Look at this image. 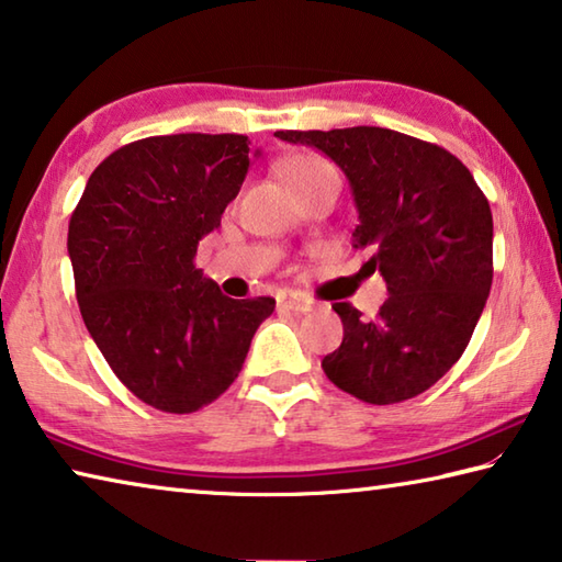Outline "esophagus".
Segmentation results:
<instances>
[{
  "instance_id": "obj_1",
  "label": "esophagus",
  "mask_w": 562,
  "mask_h": 562,
  "mask_svg": "<svg viewBox=\"0 0 562 562\" xmlns=\"http://www.w3.org/2000/svg\"><path fill=\"white\" fill-rule=\"evenodd\" d=\"M278 304L282 310H292V312H310L315 307V302L297 297V294H282V297H278Z\"/></svg>"
}]
</instances>
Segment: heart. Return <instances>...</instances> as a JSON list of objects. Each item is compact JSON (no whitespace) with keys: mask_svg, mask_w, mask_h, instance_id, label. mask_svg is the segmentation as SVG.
<instances>
[{"mask_svg":"<svg viewBox=\"0 0 562 562\" xmlns=\"http://www.w3.org/2000/svg\"><path fill=\"white\" fill-rule=\"evenodd\" d=\"M325 170H335V168L317 156H292L290 160H284L282 164V180L288 186H294V183H302V180H310L319 173H325Z\"/></svg>","mask_w":562,"mask_h":562,"instance_id":"heart-1","label":"heart"}]
</instances>
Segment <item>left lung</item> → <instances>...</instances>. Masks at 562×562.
Returning <instances> with one entry per match:
<instances>
[{"label":"left lung","mask_w":562,"mask_h":562,"mask_svg":"<svg viewBox=\"0 0 562 562\" xmlns=\"http://www.w3.org/2000/svg\"><path fill=\"white\" fill-rule=\"evenodd\" d=\"M322 150L345 170L359 225L389 297L374 319L335 302L345 339L322 359L329 382L367 404L426 392L459 361L493 282V215L471 170L449 150L406 133L355 126L278 131Z\"/></svg>","instance_id":"1"}]
</instances>
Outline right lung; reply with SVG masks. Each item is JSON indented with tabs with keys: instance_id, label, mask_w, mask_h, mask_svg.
I'll list each match as a JSON object with an SVG mask.
<instances>
[{
	"instance_id": "1",
	"label": "right lung",
	"mask_w": 562,
	"mask_h": 562,
	"mask_svg": "<svg viewBox=\"0 0 562 562\" xmlns=\"http://www.w3.org/2000/svg\"><path fill=\"white\" fill-rule=\"evenodd\" d=\"M250 168L240 133L150 136L101 160L69 221L76 300L123 386L168 414L215 402L272 297L231 300L193 260Z\"/></svg>"
}]
</instances>
